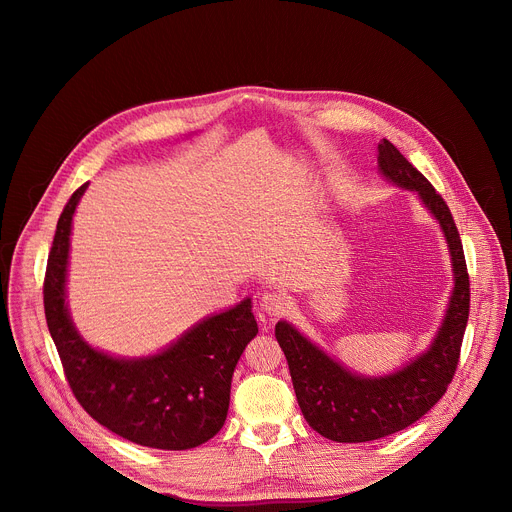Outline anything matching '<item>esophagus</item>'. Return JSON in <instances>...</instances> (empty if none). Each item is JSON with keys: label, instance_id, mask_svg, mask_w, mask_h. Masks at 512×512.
<instances>
[{"label": "esophagus", "instance_id": "esophagus-1", "mask_svg": "<svg viewBox=\"0 0 512 512\" xmlns=\"http://www.w3.org/2000/svg\"><path fill=\"white\" fill-rule=\"evenodd\" d=\"M259 306H261V310H263L267 316L277 318V316H281V314L287 312L289 300L281 294V291H267V294L261 296Z\"/></svg>", "mask_w": 512, "mask_h": 512}]
</instances>
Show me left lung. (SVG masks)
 Wrapping results in <instances>:
<instances>
[{
  "mask_svg": "<svg viewBox=\"0 0 512 512\" xmlns=\"http://www.w3.org/2000/svg\"><path fill=\"white\" fill-rule=\"evenodd\" d=\"M379 172L397 188L411 190L440 225L452 261L454 287L431 344L389 375H358L294 324L279 320L275 338L287 358L298 405L320 435L340 444L381 440L421 419L440 401L458 367L470 312V277L452 212L427 178L387 139L379 145Z\"/></svg>",
  "mask_w": 512,
  "mask_h": 512,
  "instance_id": "left-lung-1",
  "label": "left lung"
}]
</instances>
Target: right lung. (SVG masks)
Segmentation results:
<instances>
[{
    "mask_svg": "<svg viewBox=\"0 0 512 512\" xmlns=\"http://www.w3.org/2000/svg\"><path fill=\"white\" fill-rule=\"evenodd\" d=\"M87 186L70 196L58 218L44 277L46 324L68 385L95 421L133 444L196 448L225 425L235 367L259 332L253 302L245 298L202 318L148 356H115L91 346L66 302L72 216Z\"/></svg>",
    "mask_w": 512,
    "mask_h": 512,
    "instance_id": "add662e5",
    "label": "right lung"
}]
</instances>
